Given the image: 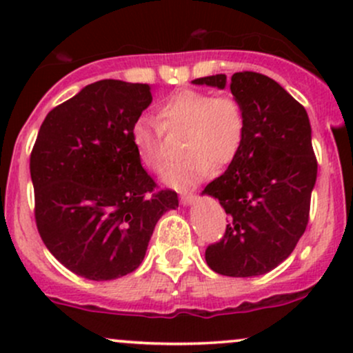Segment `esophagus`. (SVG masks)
<instances>
[{"label": "esophagus", "instance_id": "obj_1", "mask_svg": "<svg viewBox=\"0 0 353 353\" xmlns=\"http://www.w3.org/2000/svg\"><path fill=\"white\" fill-rule=\"evenodd\" d=\"M196 199H197V197L194 196V194H182V196H181V204L188 208V205L194 204V202H196Z\"/></svg>", "mask_w": 353, "mask_h": 353}]
</instances>
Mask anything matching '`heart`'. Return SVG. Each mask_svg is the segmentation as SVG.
<instances>
[{
	"mask_svg": "<svg viewBox=\"0 0 353 353\" xmlns=\"http://www.w3.org/2000/svg\"><path fill=\"white\" fill-rule=\"evenodd\" d=\"M156 125L141 117L132 124L131 141L145 168L159 172L165 164L163 131H184L181 161L163 174V182L185 190L204 181L212 168H222L237 156L245 131L241 103L232 96H214L199 89L172 92L157 108Z\"/></svg>",
	"mask_w": 353,
	"mask_h": 353,
	"instance_id": "obj_1",
	"label": "heart"
}]
</instances>
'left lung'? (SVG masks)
Returning <instances> with one entry per match:
<instances>
[{"mask_svg":"<svg viewBox=\"0 0 353 353\" xmlns=\"http://www.w3.org/2000/svg\"><path fill=\"white\" fill-rule=\"evenodd\" d=\"M192 84L224 89L228 78ZM230 92L244 111L245 131L228 171L202 190L230 216L224 239L205 249V262L221 275L254 277L285 261L305 232L317 159L305 108L281 84L244 71L230 78Z\"/></svg>","mask_w":353,"mask_h":353,"instance_id":"left-lung-1","label":"left lung"}]
</instances>
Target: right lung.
Here are the masks:
<instances>
[{
	"label": "right lung",
	"instance_id": "obj_1",
	"mask_svg": "<svg viewBox=\"0 0 353 353\" xmlns=\"http://www.w3.org/2000/svg\"><path fill=\"white\" fill-rule=\"evenodd\" d=\"M151 89L116 79L88 84L48 112L36 137L30 171L39 236L89 281L134 272L157 221L179 205L174 190H154L131 141Z\"/></svg>",
	"mask_w": 353,
	"mask_h": 353
}]
</instances>
